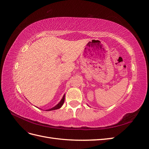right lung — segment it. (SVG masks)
Wrapping results in <instances>:
<instances>
[{"mask_svg":"<svg viewBox=\"0 0 149 149\" xmlns=\"http://www.w3.org/2000/svg\"><path fill=\"white\" fill-rule=\"evenodd\" d=\"M65 95L63 96V98L61 99V100L60 101V102L58 103L57 105H56L55 107H53L51 108V109H47L46 111H53V110H56V109H60V108L62 106V105L63 104V103L65 102Z\"/></svg>","mask_w":149,"mask_h":149,"instance_id":"obj_1","label":"right lung"}]
</instances>
